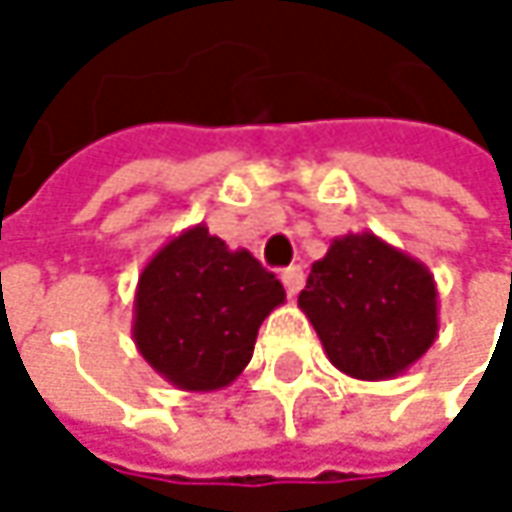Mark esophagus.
Returning a JSON list of instances; mask_svg holds the SVG:
<instances>
[{
    "label": "esophagus",
    "instance_id": "34e87169",
    "mask_svg": "<svg viewBox=\"0 0 512 512\" xmlns=\"http://www.w3.org/2000/svg\"><path fill=\"white\" fill-rule=\"evenodd\" d=\"M283 286H286L288 297H294L303 288V268L300 265H291L283 271Z\"/></svg>",
    "mask_w": 512,
    "mask_h": 512
}]
</instances>
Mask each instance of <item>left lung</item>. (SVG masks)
<instances>
[{
	"instance_id": "1",
	"label": "left lung",
	"mask_w": 512,
	"mask_h": 512,
	"mask_svg": "<svg viewBox=\"0 0 512 512\" xmlns=\"http://www.w3.org/2000/svg\"><path fill=\"white\" fill-rule=\"evenodd\" d=\"M297 306L327 359L353 380H392L416 365L439 333L430 268L374 232L333 238L312 262Z\"/></svg>"
}]
</instances>
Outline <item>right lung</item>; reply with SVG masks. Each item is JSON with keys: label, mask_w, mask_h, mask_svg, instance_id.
Listing matches in <instances>:
<instances>
[{"label": "right lung", "mask_w": 512, "mask_h": 512, "mask_svg": "<svg viewBox=\"0 0 512 512\" xmlns=\"http://www.w3.org/2000/svg\"><path fill=\"white\" fill-rule=\"evenodd\" d=\"M280 303L286 288L250 250H229L206 224L188 226L138 277L132 339L170 386L215 392L247 368L259 324Z\"/></svg>", "instance_id": "add662e5"}]
</instances>
